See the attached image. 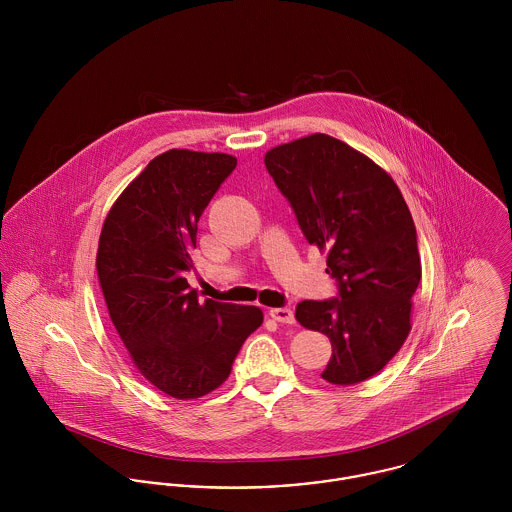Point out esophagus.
Returning a JSON list of instances; mask_svg holds the SVG:
<instances>
[{"label": "esophagus", "instance_id": "1", "mask_svg": "<svg viewBox=\"0 0 512 512\" xmlns=\"http://www.w3.org/2000/svg\"><path fill=\"white\" fill-rule=\"evenodd\" d=\"M269 314L278 323H294V312L290 308H271Z\"/></svg>", "mask_w": 512, "mask_h": 512}]
</instances>
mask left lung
Listing matches in <instances>:
<instances>
[{
    "label": "left lung",
    "mask_w": 512,
    "mask_h": 512,
    "mask_svg": "<svg viewBox=\"0 0 512 512\" xmlns=\"http://www.w3.org/2000/svg\"><path fill=\"white\" fill-rule=\"evenodd\" d=\"M265 165L339 282V298L296 306L298 323L331 341L321 378L335 386L364 382L411 331L421 257L405 198L378 163L319 132L269 150Z\"/></svg>",
    "instance_id": "1"
}]
</instances>
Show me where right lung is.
Wrapping results in <instances>:
<instances>
[{"label":"right lung","instance_id":"right-lung-1","mask_svg":"<svg viewBox=\"0 0 512 512\" xmlns=\"http://www.w3.org/2000/svg\"><path fill=\"white\" fill-rule=\"evenodd\" d=\"M236 165L220 152H163L120 193L99 236L97 276L118 337L138 372L175 399L220 388L263 323L257 306L198 302L185 278L198 220Z\"/></svg>","mask_w":512,"mask_h":512}]
</instances>
